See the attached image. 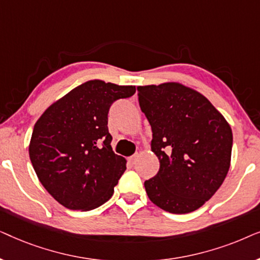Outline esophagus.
I'll list each match as a JSON object with an SVG mask.
<instances>
[{"label": "esophagus", "instance_id": "esophagus-1", "mask_svg": "<svg viewBox=\"0 0 260 260\" xmlns=\"http://www.w3.org/2000/svg\"><path fill=\"white\" fill-rule=\"evenodd\" d=\"M138 157H140V152H136V154H134L133 156H131V157H129V161L133 163V165H135V163L137 162Z\"/></svg>", "mask_w": 260, "mask_h": 260}]
</instances>
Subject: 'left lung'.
<instances>
[{
    "label": "left lung",
    "instance_id": "8db88e82",
    "mask_svg": "<svg viewBox=\"0 0 260 260\" xmlns=\"http://www.w3.org/2000/svg\"><path fill=\"white\" fill-rule=\"evenodd\" d=\"M152 130L158 173L144 182L152 204L174 214L197 211L229 173L233 135L211 102L177 81L137 86Z\"/></svg>",
    "mask_w": 260,
    "mask_h": 260
}]
</instances>
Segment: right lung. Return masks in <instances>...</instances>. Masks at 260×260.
<instances>
[{"instance_id":"right-lung-1","label":"right lung","mask_w":260,"mask_h":260,"mask_svg":"<svg viewBox=\"0 0 260 260\" xmlns=\"http://www.w3.org/2000/svg\"><path fill=\"white\" fill-rule=\"evenodd\" d=\"M135 91L133 85L87 80L37 120L29 142L31 165L45 189L63 207L91 211L112 197L126 159L112 151L108 113L113 102Z\"/></svg>"}]
</instances>
